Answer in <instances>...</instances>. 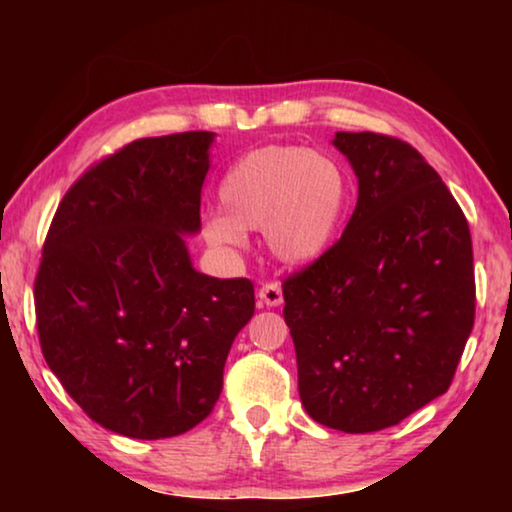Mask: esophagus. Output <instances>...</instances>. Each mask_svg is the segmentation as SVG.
I'll return each instance as SVG.
<instances>
[{"label": "esophagus", "mask_w": 512, "mask_h": 512, "mask_svg": "<svg viewBox=\"0 0 512 512\" xmlns=\"http://www.w3.org/2000/svg\"><path fill=\"white\" fill-rule=\"evenodd\" d=\"M258 298H261V303L268 305V307L282 305V300H284L282 284H279V282H265L261 286V291H258Z\"/></svg>", "instance_id": "obj_1"}]
</instances>
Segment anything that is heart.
Returning a JSON list of instances; mask_svg holds the SVG:
<instances>
[{"instance_id": "heart-1", "label": "heart", "mask_w": 512, "mask_h": 512, "mask_svg": "<svg viewBox=\"0 0 512 512\" xmlns=\"http://www.w3.org/2000/svg\"><path fill=\"white\" fill-rule=\"evenodd\" d=\"M205 237L226 251L247 249V230H263L286 263L317 258L345 221L352 184L345 167L307 146H263L230 165Z\"/></svg>"}]
</instances>
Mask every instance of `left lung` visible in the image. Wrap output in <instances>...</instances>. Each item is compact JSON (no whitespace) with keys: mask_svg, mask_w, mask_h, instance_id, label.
<instances>
[{"mask_svg":"<svg viewBox=\"0 0 512 512\" xmlns=\"http://www.w3.org/2000/svg\"><path fill=\"white\" fill-rule=\"evenodd\" d=\"M359 177L345 233L284 279L298 391L314 422L382 431L450 389L475 319L473 242L422 153L380 132H338Z\"/></svg>","mask_w":512,"mask_h":512,"instance_id":"obj_1","label":"left lung"}]
</instances>
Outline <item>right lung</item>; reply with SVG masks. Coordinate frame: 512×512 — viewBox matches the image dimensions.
I'll list each match as a JSON object with an SVG mask.
<instances>
[{
  "label": "right lung",
  "mask_w": 512,
  "mask_h": 512,
  "mask_svg": "<svg viewBox=\"0 0 512 512\" xmlns=\"http://www.w3.org/2000/svg\"><path fill=\"white\" fill-rule=\"evenodd\" d=\"M214 132L144 137L60 200L34 279L39 345L79 408L128 438L181 436L214 410L230 345L254 317L247 277L193 270Z\"/></svg>",
  "instance_id": "1"
}]
</instances>
